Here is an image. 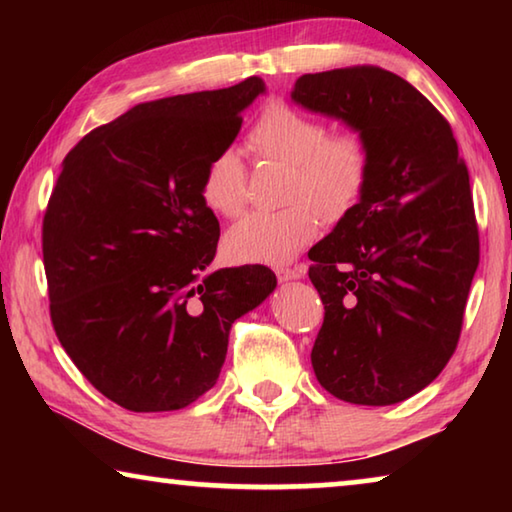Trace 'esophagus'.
<instances>
[{"label":"esophagus","mask_w":512,"mask_h":512,"mask_svg":"<svg viewBox=\"0 0 512 512\" xmlns=\"http://www.w3.org/2000/svg\"><path fill=\"white\" fill-rule=\"evenodd\" d=\"M275 273H277V280H280V282H291V280H300V277H305L307 266L298 264L293 268H275Z\"/></svg>","instance_id":"34e87169"}]
</instances>
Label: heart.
<instances>
[{"mask_svg":"<svg viewBox=\"0 0 512 512\" xmlns=\"http://www.w3.org/2000/svg\"><path fill=\"white\" fill-rule=\"evenodd\" d=\"M257 160L289 164L282 201L275 212H250L225 235L230 262H291L318 235V216L339 223L350 216L370 183V146L357 131L329 133L325 121L271 101L248 133ZM201 201L223 219H235L248 201V169L235 149H221L205 162Z\"/></svg>","mask_w":512,"mask_h":512,"instance_id":"b5f03b06","label":"heart"}]
</instances>
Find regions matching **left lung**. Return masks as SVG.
<instances>
[{"instance_id":"8db88e82","label":"left lung","mask_w":512,"mask_h":512,"mask_svg":"<svg viewBox=\"0 0 512 512\" xmlns=\"http://www.w3.org/2000/svg\"><path fill=\"white\" fill-rule=\"evenodd\" d=\"M291 99L345 121L372 158L359 205L309 250L325 305L311 366L343 402L397 404L440 375L461 336L479 266L470 173L447 119L386 69L305 74Z\"/></svg>"}]
</instances>
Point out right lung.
<instances>
[{"instance_id":"add662e5","label":"right lung","mask_w":512,"mask_h":512,"mask_svg":"<svg viewBox=\"0 0 512 512\" xmlns=\"http://www.w3.org/2000/svg\"><path fill=\"white\" fill-rule=\"evenodd\" d=\"M266 85L131 108L67 153L42 221L56 336L83 377L135 413L178 411L219 379L230 327L271 296L266 266L210 271L219 221L201 201L214 153Z\"/></svg>"}]
</instances>
